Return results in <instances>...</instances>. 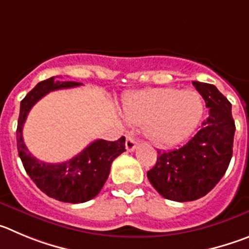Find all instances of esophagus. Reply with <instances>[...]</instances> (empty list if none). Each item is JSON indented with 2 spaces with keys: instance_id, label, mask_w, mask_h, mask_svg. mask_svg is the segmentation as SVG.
Here are the masks:
<instances>
[{
  "instance_id": "1",
  "label": "esophagus",
  "mask_w": 249,
  "mask_h": 249,
  "mask_svg": "<svg viewBox=\"0 0 249 249\" xmlns=\"http://www.w3.org/2000/svg\"><path fill=\"white\" fill-rule=\"evenodd\" d=\"M136 144H138V142H136V140L133 138V136L131 135L126 136V141H125V149H126L127 151H130V152L134 151V150L136 149Z\"/></svg>"
}]
</instances>
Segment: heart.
<instances>
[{
  "mask_svg": "<svg viewBox=\"0 0 249 249\" xmlns=\"http://www.w3.org/2000/svg\"><path fill=\"white\" fill-rule=\"evenodd\" d=\"M123 113L131 124H144L149 140L166 146L181 141L197 126L203 114V100L191 89L150 88L130 94Z\"/></svg>",
  "mask_w": 249,
  "mask_h": 249,
  "instance_id": "heart-1",
  "label": "heart"
}]
</instances>
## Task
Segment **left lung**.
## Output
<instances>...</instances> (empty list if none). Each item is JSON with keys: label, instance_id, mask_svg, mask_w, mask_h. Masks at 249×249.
Returning a JSON list of instances; mask_svg holds the SVG:
<instances>
[{"label": "left lung", "instance_id": "obj_1", "mask_svg": "<svg viewBox=\"0 0 249 249\" xmlns=\"http://www.w3.org/2000/svg\"><path fill=\"white\" fill-rule=\"evenodd\" d=\"M192 84L205 100L207 118L182 146L159 150L155 166L147 171L154 189L178 202L197 200L211 191L225 175L233 152L236 125L231 103L212 84Z\"/></svg>", "mask_w": 249, "mask_h": 249}]
</instances>
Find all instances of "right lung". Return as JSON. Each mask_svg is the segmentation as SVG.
<instances>
[{
	"mask_svg": "<svg viewBox=\"0 0 249 249\" xmlns=\"http://www.w3.org/2000/svg\"><path fill=\"white\" fill-rule=\"evenodd\" d=\"M77 82H54V77L38 83L21 102L17 124V149L23 167L37 187L47 196L62 202L83 203L97 196L110 172L111 162L125 151V138L116 141L95 140L68 161L47 163L39 161L24 145L22 130L26 118L38 100L49 91L74 88Z\"/></svg>",
	"mask_w": 249,
	"mask_h": 249,
	"instance_id": "add662e5",
	"label": "right lung"
}]
</instances>
